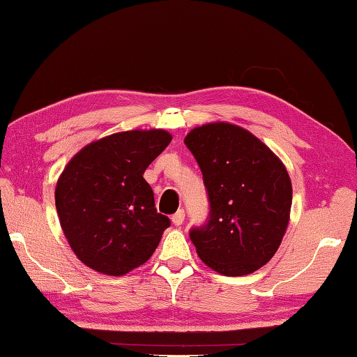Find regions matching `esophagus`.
I'll return each mask as SVG.
<instances>
[{"label": "esophagus", "mask_w": 357, "mask_h": 357, "mask_svg": "<svg viewBox=\"0 0 357 357\" xmlns=\"http://www.w3.org/2000/svg\"><path fill=\"white\" fill-rule=\"evenodd\" d=\"M184 217H185V213H184V211L183 209H179L176 213H174V215L172 217V222H173V225L174 226H181L184 223Z\"/></svg>", "instance_id": "obj_1"}]
</instances>
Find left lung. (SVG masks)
Returning <instances> with one entry per match:
<instances>
[{
    "mask_svg": "<svg viewBox=\"0 0 357 357\" xmlns=\"http://www.w3.org/2000/svg\"><path fill=\"white\" fill-rule=\"evenodd\" d=\"M184 144L209 195V220L190 231L201 261L225 276L267 264L286 234L291 181L286 165L246 129L217 121L193 128Z\"/></svg>",
    "mask_w": 357,
    "mask_h": 357,
    "instance_id": "8db88e82",
    "label": "left lung"
}]
</instances>
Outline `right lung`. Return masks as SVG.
Here are the masks:
<instances>
[{
  "label": "right lung",
  "mask_w": 357,
  "mask_h": 357,
  "mask_svg": "<svg viewBox=\"0 0 357 357\" xmlns=\"http://www.w3.org/2000/svg\"><path fill=\"white\" fill-rule=\"evenodd\" d=\"M165 129H134L77 151L56 184V209L70 248L98 273L123 276L156 251L168 217L158 213L148 165L165 150Z\"/></svg>",
  "instance_id": "1"
}]
</instances>
